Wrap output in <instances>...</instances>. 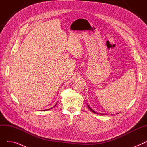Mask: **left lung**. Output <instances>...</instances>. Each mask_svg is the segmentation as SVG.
I'll return each mask as SVG.
<instances>
[{
    "mask_svg": "<svg viewBox=\"0 0 147 147\" xmlns=\"http://www.w3.org/2000/svg\"><path fill=\"white\" fill-rule=\"evenodd\" d=\"M88 108H89V110H91V111H92V112H93V113H95V114H98V113H96V112H95V111H94V110H92V109H91V108H90V107H89V105H88Z\"/></svg>",
    "mask_w": 147,
    "mask_h": 147,
    "instance_id": "8db88e82",
    "label": "left lung"
}]
</instances>
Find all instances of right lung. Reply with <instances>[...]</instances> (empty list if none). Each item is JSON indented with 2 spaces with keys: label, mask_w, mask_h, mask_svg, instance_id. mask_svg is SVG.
Here are the masks:
<instances>
[{
  "label": "right lung",
  "mask_w": 147,
  "mask_h": 147,
  "mask_svg": "<svg viewBox=\"0 0 147 147\" xmlns=\"http://www.w3.org/2000/svg\"><path fill=\"white\" fill-rule=\"evenodd\" d=\"M56 105H57V104H55V105H54L53 107H55V106H56ZM51 109H52V108H51ZM50 110V109H47V110Z\"/></svg>",
  "instance_id": "1"
}]
</instances>
